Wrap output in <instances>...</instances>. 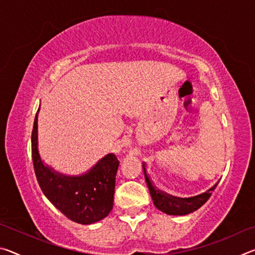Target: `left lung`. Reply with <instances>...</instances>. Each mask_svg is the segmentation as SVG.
I'll list each match as a JSON object with an SVG mask.
<instances>
[{
  "instance_id": "obj_1",
  "label": "left lung",
  "mask_w": 255,
  "mask_h": 255,
  "mask_svg": "<svg viewBox=\"0 0 255 255\" xmlns=\"http://www.w3.org/2000/svg\"><path fill=\"white\" fill-rule=\"evenodd\" d=\"M143 170H144L146 183H147L150 197H152L155 207L167 215L183 216V215H188L190 213H193V211L199 209L200 207L209 199L211 193H213V191L218 184L217 182L214 187H211L209 190H207L206 192L195 197H190V198L173 197V196L167 195V193L163 192L161 190H158L154 187L152 181L149 179V176L147 175V173H146L145 164H143Z\"/></svg>"
}]
</instances>
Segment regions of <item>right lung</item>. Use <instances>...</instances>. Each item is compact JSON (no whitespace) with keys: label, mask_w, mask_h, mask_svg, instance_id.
<instances>
[{"label":"right lung","mask_w":255,"mask_h":255,"mask_svg":"<svg viewBox=\"0 0 255 255\" xmlns=\"http://www.w3.org/2000/svg\"><path fill=\"white\" fill-rule=\"evenodd\" d=\"M38 111L31 133V152L34 173L42 192L73 222L90 225L101 221L114 207L116 175L119 166L117 157L115 154H108L82 175L58 173L45 165L38 152Z\"/></svg>","instance_id":"add662e5"}]
</instances>
